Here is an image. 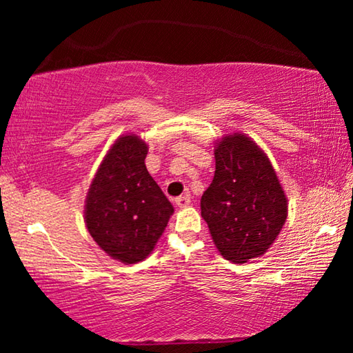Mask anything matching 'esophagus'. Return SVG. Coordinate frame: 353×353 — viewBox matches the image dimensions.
<instances>
[{
  "mask_svg": "<svg viewBox=\"0 0 353 353\" xmlns=\"http://www.w3.org/2000/svg\"><path fill=\"white\" fill-rule=\"evenodd\" d=\"M190 196L188 194H183V196H179V198L176 199V205L181 207V208H185L190 205Z\"/></svg>",
  "mask_w": 353,
  "mask_h": 353,
  "instance_id": "esophagus-1",
  "label": "esophagus"
}]
</instances>
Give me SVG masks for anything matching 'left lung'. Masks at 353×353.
Segmentation results:
<instances>
[{
	"label": "left lung",
	"instance_id": "8db88e82",
	"mask_svg": "<svg viewBox=\"0 0 353 353\" xmlns=\"http://www.w3.org/2000/svg\"><path fill=\"white\" fill-rule=\"evenodd\" d=\"M214 162L201 214L219 254L232 263H246L276 241L288 216V201L268 155L248 135L223 137Z\"/></svg>",
	"mask_w": 353,
	"mask_h": 353
}]
</instances>
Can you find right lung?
Instances as JSON below:
<instances>
[{"mask_svg":"<svg viewBox=\"0 0 353 353\" xmlns=\"http://www.w3.org/2000/svg\"><path fill=\"white\" fill-rule=\"evenodd\" d=\"M146 154L148 145L140 137H119L101 162L85 199L88 234L124 265H135L152 252L174 213L146 170Z\"/></svg>","mask_w":353,"mask_h":353,"instance_id":"add662e5","label":"right lung"}]
</instances>
